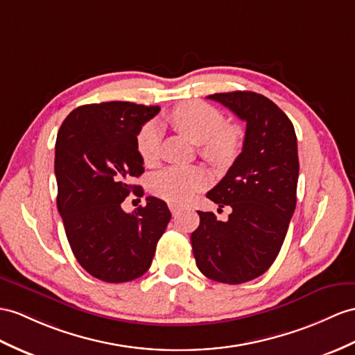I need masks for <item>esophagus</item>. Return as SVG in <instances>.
Masks as SVG:
<instances>
[{"instance_id": "34e87169", "label": "esophagus", "mask_w": 355, "mask_h": 355, "mask_svg": "<svg viewBox=\"0 0 355 355\" xmlns=\"http://www.w3.org/2000/svg\"><path fill=\"white\" fill-rule=\"evenodd\" d=\"M168 207H170V211H171V214L173 215H175V217H176V215L180 212V207L178 206V205H173V203H170L168 205Z\"/></svg>"}]
</instances>
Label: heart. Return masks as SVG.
I'll list each match as a JSON object with an SVG mask.
<instances>
[{
	"instance_id": "obj_1",
	"label": "heart",
	"mask_w": 355,
	"mask_h": 355,
	"mask_svg": "<svg viewBox=\"0 0 355 355\" xmlns=\"http://www.w3.org/2000/svg\"><path fill=\"white\" fill-rule=\"evenodd\" d=\"M168 122L188 140L200 144L202 157L217 167H226L236 159L243 144V129L236 123H224L221 111L200 101L180 103L168 112ZM159 129L146 125L137 138V149L144 164H155L159 153ZM209 184V176L200 167H168L152 178V191L173 205L191 202Z\"/></svg>"
}]
</instances>
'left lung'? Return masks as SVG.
I'll use <instances>...</instances> for the list:
<instances>
[{"instance_id":"8db88e82","label":"left lung","mask_w":355,"mask_h":355,"mask_svg":"<svg viewBox=\"0 0 355 355\" xmlns=\"http://www.w3.org/2000/svg\"><path fill=\"white\" fill-rule=\"evenodd\" d=\"M247 123L243 152L206 197L230 206L229 220L198 212L191 233L197 268L207 279L239 284L262 275L277 257L297 206L298 149L289 117L263 94L207 96Z\"/></svg>"}]
</instances>
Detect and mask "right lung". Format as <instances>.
<instances>
[{"mask_svg": "<svg viewBox=\"0 0 355 355\" xmlns=\"http://www.w3.org/2000/svg\"><path fill=\"white\" fill-rule=\"evenodd\" d=\"M159 107L102 102L75 108L55 141L57 207L76 261L93 277L131 282L149 270L171 214L157 197L132 214L122 209L131 180L143 175L137 149L141 126Z\"/></svg>", "mask_w": 355, "mask_h": 355, "instance_id": "right-lung-1", "label": "right lung"}]
</instances>
